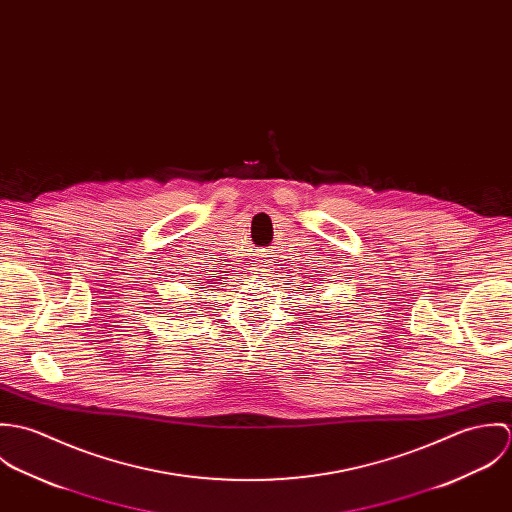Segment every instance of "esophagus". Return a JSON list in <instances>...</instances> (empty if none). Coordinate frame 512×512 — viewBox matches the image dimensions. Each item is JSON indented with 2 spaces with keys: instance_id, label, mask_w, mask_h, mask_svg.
I'll return each mask as SVG.
<instances>
[{
  "instance_id": "1",
  "label": "esophagus",
  "mask_w": 512,
  "mask_h": 512,
  "mask_svg": "<svg viewBox=\"0 0 512 512\" xmlns=\"http://www.w3.org/2000/svg\"><path fill=\"white\" fill-rule=\"evenodd\" d=\"M252 272H254L256 276H264L266 272H270V264H266V262H258V264L252 268Z\"/></svg>"
}]
</instances>
